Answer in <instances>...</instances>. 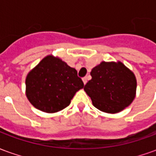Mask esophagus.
Listing matches in <instances>:
<instances>
[{
    "label": "esophagus",
    "instance_id": "34e87169",
    "mask_svg": "<svg viewBox=\"0 0 156 156\" xmlns=\"http://www.w3.org/2000/svg\"><path fill=\"white\" fill-rule=\"evenodd\" d=\"M83 84H86L87 83V82H88V78L87 77H85V78H83Z\"/></svg>",
    "mask_w": 156,
    "mask_h": 156
}]
</instances>
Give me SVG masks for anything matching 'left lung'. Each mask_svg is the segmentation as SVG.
Segmentation results:
<instances>
[{"instance_id":"left-lung-1","label":"left lung","mask_w":156,"mask_h":156,"mask_svg":"<svg viewBox=\"0 0 156 156\" xmlns=\"http://www.w3.org/2000/svg\"><path fill=\"white\" fill-rule=\"evenodd\" d=\"M92 79L84 91L100 111L116 114L124 110L135 98V75L121 62H102L92 69Z\"/></svg>"}]
</instances>
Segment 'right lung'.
Here are the masks:
<instances>
[{
    "mask_svg": "<svg viewBox=\"0 0 156 156\" xmlns=\"http://www.w3.org/2000/svg\"><path fill=\"white\" fill-rule=\"evenodd\" d=\"M83 86L75 68L48 55L27 75L26 95L36 108L51 114L68 107Z\"/></svg>",
    "mask_w": 156,
    "mask_h": 156,
    "instance_id": "add662e5",
    "label": "right lung"
}]
</instances>
